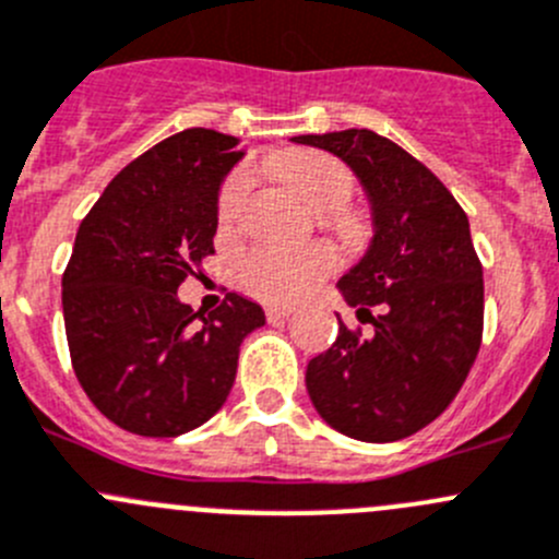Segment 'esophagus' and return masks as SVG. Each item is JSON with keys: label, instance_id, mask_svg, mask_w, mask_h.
I'll use <instances>...</instances> for the list:
<instances>
[{"label": "esophagus", "instance_id": "esophagus-1", "mask_svg": "<svg viewBox=\"0 0 559 559\" xmlns=\"http://www.w3.org/2000/svg\"><path fill=\"white\" fill-rule=\"evenodd\" d=\"M292 317V308L289 306H270L267 308V319L270 322H281V319Z\"/></svg>", "mask_w": 559, "mask_h": 559}]
</instances>
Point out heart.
<instances>
[{"instance_id":"obj_1","label":"heart","mask_w":559,"mask_h":559,"mask_svg":"<svg viewBox=\"0 0 559 559\" xmlns=\"http://www.w3.org/2000/svg\"><path fill=\"white\" fill-rule=\"evenodd\" d=\"M278 175L289 182L292 191L302 199L311 210L328 215V224L344 242H362L366 224L355 213H346V202L355 193V177L335 158L311 150L281 155L275 164ZM248 191V175H235L226 182L218 202V215L229 224L240 210L242 197ZM340 213L335 214L334 210ZM333 270V257L324 248H308V251H253L240 264V284L251 295L270 302H292L306 295L317 281Z\"/></svg>"}]
</instances>
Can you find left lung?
<instances>
[{"mask_svg": "<svg viewBox=\"0 0 559 559\" xmlns=\"http://www.w3.org/2000/svg\"><path fill=\"white\" fill-rule=\"evenodd\" d=\"M292 142L349 166L373 226L360 262L335 284L371 333L338 319L335 344L308 362V395L324 424L352 440H404L448 409L478 357L484 267L469 221L420 160L373 130Z\"/></svg>", "mask_w": 559, "mask_h": 559, "instance_id": "obj_1", "label": "left lung"}]
</instances>
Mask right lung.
<instances>
[{
	"instance_id": "add662e5",
	"label": "right lung",
	"mask_w": 559,
	"mask_h": 559,
	"mask_svg": "<svg viewBox=\"0 0 559 559\" xmlns=\"http://www.w3.org/2000/svg\"><path fill=\"white\" fill-rule=\"evenodd\" d=\"M210 128L169 135L124 166L75 231L62 275L70 360L119 429L180 437L224 406L259 302L229 292L210 317L180 302L213 253L226 175L246 153Z\"/></svg>"
}]
</instances>
